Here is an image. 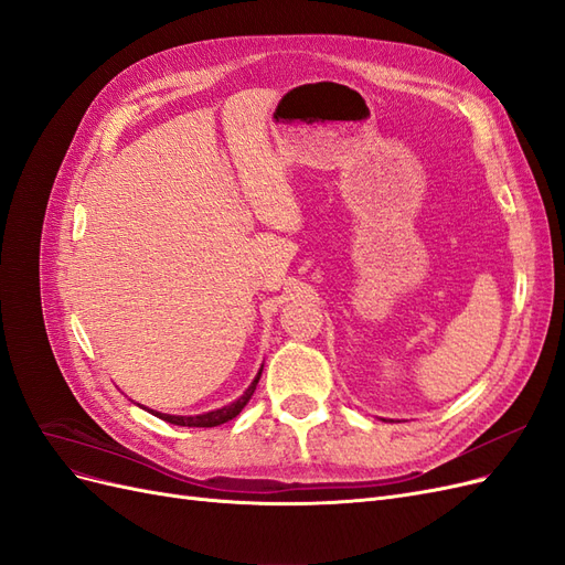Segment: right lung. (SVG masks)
<instances>
[{
	"label": "right lung",
	"instance_id": "1",
	"mask_svg": "<svg viewBox=\"0 0 565 565\" xmlns=\"http://www.w3.org/2000/svg\"><path fill=\"white\" fill-rule=\"evenodd\" d=\"M259 377H262V370H259V374H256V380L249 384V388L243 393L241 398H237L235 403H231V405H226V407H221V409H214V413H204V415H195V417H179V415H162V413H150L156 415V417H160V419H164V422H169V424H177V426H204V429H210V426H218V424H226V422H231L233 417H237L243 413V407L249 403V398H252V393H254V388H256V384H259Z\"/></svg>",
	"mask_w": 565,
	"mask_h": 565
}]
</instances>
